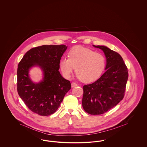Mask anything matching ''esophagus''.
<instances>
[{
    "instance_id": "esophagus-1",
    "label": "esophagus",
    "mask_w": 147,
    "mask_h": 147,
    "mask_svg": "<svg viewBox=\"0 0 147 147\" xmlns=\"http://www.w3.org/2000/svg\"><path fill=\"white\" fill-rule=\"evenodd\" d=\"M77 86V83H71V87H72V88L76 87V86Z\"/></svg>"
}]
</instances>
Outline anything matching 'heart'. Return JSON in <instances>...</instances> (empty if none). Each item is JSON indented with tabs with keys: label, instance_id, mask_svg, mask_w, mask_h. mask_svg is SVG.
I'll list each match as a JSON object with an SVG mask.
<instances>
[{
	"label": "heart",
	"instance_id": "heart-1",
	"mask_svg": "<svg viewBox=\"0 0 147 147\" xmlns=\"http://www.w3.org/2000/svg\"><path fill=\"white\" fill-rule=\"evenodd\" d=\"M104 56L82 46L70 49L69 58L63 57L59 62L63 76L69 78L76 68L77 77L84 83H90L98 79L104 69Z\"/></svg>",
	"mask_w": 147,
	"mask_h": 147
}]
</instances>
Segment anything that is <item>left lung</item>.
Here are the masks:
<instances>
[{
  "label": "left lung",
  "instance_id": "8db88e82",
  "mask_svg": "<svg viewBox=\"0 0 147 147\" xmlns=\"http://www.w3.org/2000/svg\"><path fill=\"white\" fill-rule=\"evenodd\" d=\"M93 46L104 52L106 71L96 82L83 86L82 105L85 112L98 115L108 111L123 99L128 73L123 58L117 52L105 46Z\"/></svg>",
  "mask_w": 147,
  "mask_h": 147
}]
</instances>
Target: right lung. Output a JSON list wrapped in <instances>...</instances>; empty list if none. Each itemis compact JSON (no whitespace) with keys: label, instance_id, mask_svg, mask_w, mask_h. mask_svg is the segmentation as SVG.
Segmentation results:
<instances>
[{"label":"right lung","instance_id":"right-lung-1","mask_svg":"<svg viewBox=\"0 0 147 147\" xmlns=\"http://www.w3.org/2000/svg\"><path fill=\"white\" fill-rule=\"evenodd\" d=\"M67 49L65 45H43L31 49L22 57L17 70V90L19 96L33 112L49 116L56 112L71 88L70 82L61 74L59 62ZM38 66L42 80L34 82L29 71Z\"/></svg>","mask_w":147,"mask_h":147}]
</instances>
